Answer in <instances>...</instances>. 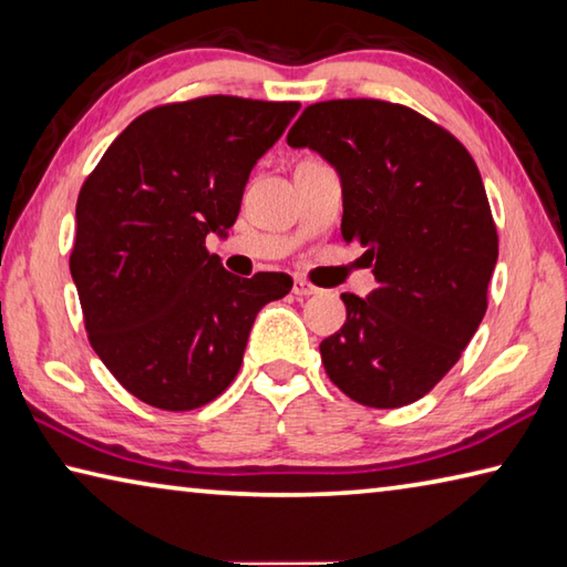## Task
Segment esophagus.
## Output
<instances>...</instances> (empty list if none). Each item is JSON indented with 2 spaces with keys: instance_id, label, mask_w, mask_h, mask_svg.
I'll use <instances>...</instances> for the list:
<instances>
[{
  "instance_id": "esophagus-1",
  "label": "esophagus",
  "mask_w": 567,
  "mask_h": 567,
  "mask_svg": "<svg viewBox=\"0 0 567 567\" xmlns=\"http://www.w3.org/2000/svg\"><path fill=\"white\" fill-rule=\"evenodd\" d=\"M293 293H296V299H309V296L319 293V289H316V286H311L309 281H303V278H296V281H293Z\"/></svg>"
}]
</instances>
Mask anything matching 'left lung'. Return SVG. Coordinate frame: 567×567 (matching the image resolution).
I'll return each mask as SVG.
<instances>
[{"mask_svg": "<svg viewBox=\"0 0 567 567\" xmlns=\"http://www.w3.org/2000/svg\"><path fill=\"white\" fill-rule=\"evenodd\" d=\"M286 142L341 176L346 244H361L379 289L341 293L346 323L321 341L329 379L371 409L429 393L488 309L498 234L465 146L409 106L333 99L306 106Z\"/></svg>", "mask_w": 567, "mask_h": 567, "instance_id": "left-lung-1", "label": "left lung"}]
</instances>
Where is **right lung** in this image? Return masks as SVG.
<instances>
[{"label": "right lung", "instance_id": "obj_1", "mask_svg": "<svg viewBox=\"0 0 567 567\" xmlns=\"http://www.w3.org/2000/svg\"><path fill=\"white\" fill-rule=\"evenodd\" d=\"M299 102L202 96L136 116L82 186L69 271L89 343L154 409L194 411L241 369L256 313L291 276L228 274L206 251Z\"/></svg>", "mask_w": 567, "mask_h": 567}]
</instances>
